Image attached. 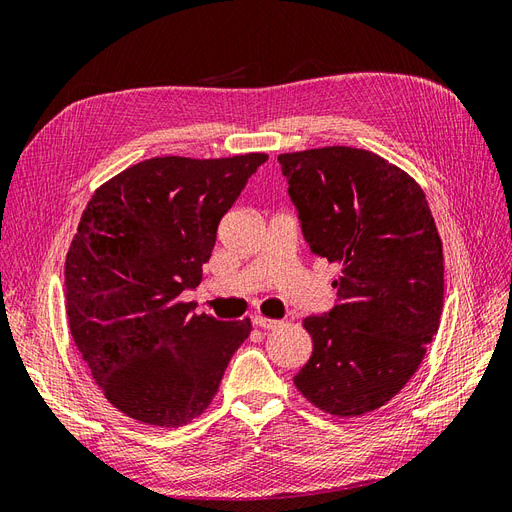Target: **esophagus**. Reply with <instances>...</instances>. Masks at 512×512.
Returning a JSON list of instances; mask_svg holds the SVG:
<instances>
[{
	"label": "esophagus",
	"instance_id": "1",
	"mask_svg": "<svg viewBox=\"0 0 512 512\" xmlns=\"http://www.w3.org/2000/svg\"><path fill=\"white\" fill-rule=\"evenodd\" d=\"M252 324H254V327H258V329L271 331V329L280 327V320H271V318H265V316H254V318H252Z\"/></svg>",
	"mask_w": 512,
	"mask_h": 512
}]
</instances>
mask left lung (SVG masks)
Segmentation results:
<instances>
[{
    "instance_id": "1",
    "label": "left lung",
    "mask_w": 512,
    "mask_h": 512,
    "mask_svg": "<svg viewBox=\"0 0 512 512\" xmlns=\"http://www.w3.org/2000/svg\"><path fill=\"white\" fill-rule=\"evenodd\" d=\"M312 254L339 262L335 305L303 320L314 350L294 376L335 416L384 406L438 333L444 258L418 183L376 153L322 147L277 158Z\"/></svg>"
}]
</instances>
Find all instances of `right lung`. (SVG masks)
<instances>
[{
  "instance_id": "right-lung-1",
  "label": "right lung",
  "mask_w": 512,
  "mask_h": 512,
  "mask_svg": "<svg viewBox=\"0 0 512 512\" xmlns=\"http://www.w3.org/2000/svg\"><path fill=\"white\" fill-rule=\"evenodd\" d=\"M265 153L151 158L91 196L66 256V312L96 384L123 414L181 427L218 393L250 320L192 314L218 224Z\"/></svg>"
}]
</instances>
